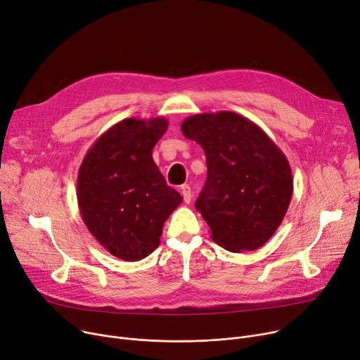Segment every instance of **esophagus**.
I'll return each mask as SVG.
<instances>
[{"instance_id":"34e87169","label":"esophagus","mask_w":360,"mask_h":360,"mask_svg":"<svg viewBox=\"0 0 360 360\" xmlns=\"http://www.w3.org/2000/svg\"><path fill=\"white\" fill-rule=\"evenodd\" d=\"M180 190H181V196H183L184 203H187V205H188V203L191 202V198H193L190 186H188V184H184V186H181V187H180Z\"/></svg>"}]
</instances>
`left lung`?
I'll return each mask as SVG.
<instances>
[{"label":"left lung","mask_w":360,"mask_h":360,"mask_svg":"<svg viewBox=\"0 0 360 360\" xmlns=\"http://www.w3.org/2000/svg\"><path fill=\"white\" fill-rule=\"evenodd\" d=\"M181 132L206 154L207 179L195 207L212 239L229 252L258 250L291 202L287 157L257 124L231 110L188 117Z\"/></svg>","instance_id":"obj_1"}]
</instances>
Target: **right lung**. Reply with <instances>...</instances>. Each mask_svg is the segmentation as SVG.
<instances>
[{
  "mask_svg": "<svg viewBox=\"0 0 360 360\" xmlns=\"http://www.w3.org/2000/svg\"><path fill=\"white\" fill-rule=\"evenodd\" d=\"M167 127L162 117L122 120L98 138L80 164L82 219L120 259L148 257L160 245L164 222L183 200L165 183L151 154Z\"/></svg>",
  "mask_w": 360,
  "mask_h": 360,
  "instance_id": "1",
  "label": "right lung"
}]
</instances>
